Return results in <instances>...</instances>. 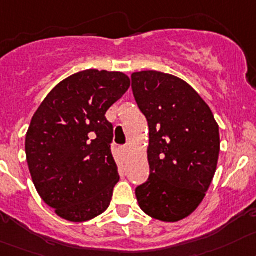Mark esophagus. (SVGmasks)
Segmentation results:
<instances>
[{"label":"esophagus","instance_id":"1","mask_svg":"<svg viewBox=\"0 0 256 256\" xmlns=\"http://www.w3.org/2000/svg\"><path fill=\"white\" fill-rule=\"evenodd\" d=\"M122 151H123V154H128V151H130V148H128V146L122 147Z\"/></svg>","mask_w":256,"mask_h":256}]
</instances>
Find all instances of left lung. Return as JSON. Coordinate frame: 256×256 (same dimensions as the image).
<instances>
[{"label":"left lung","mask_w":256,"mask_h":256,"mask_svg":"<svg viewBox=\"0 0 256 256\" xmlns=\"http://www.w3.org/2000/svg\"><path fill=\"white\" fill-rule=\"evenodd\" d=\"M132 88L150 128V178L136 189L138 204L154 220L182 221L199 207L214 176L220 126L207 102L179 77L134 72Z\"/></svg>","instance_id":"left-lung-1"}]
</instances>
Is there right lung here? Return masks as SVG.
<instances>
[{
    "mask_svg": "<svg viewBox=\"0 0 256 256\" xmlns=\"http://www.w3.org/2000/svg\"><path fill=\"white\" fill-rule=\"evenodd\" d=\"M130 86L123 72L86 70L60 81L32 116L28 166L40 198L60 218L90 221L110 206L119 174L105 114Z\"/></svg>",
    "mask_w": 256,
    "mask_h": 256,
    "instance_id": "obj_1",
    "label": "right lung"
}]
</instances>
